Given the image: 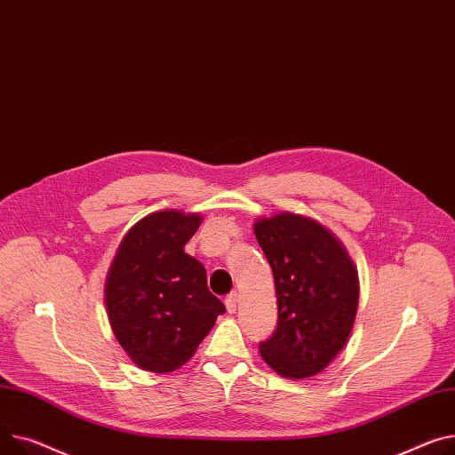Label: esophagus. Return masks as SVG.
I'll return each instance as SVG.
<instances>
[{"mask_svg":"<svg viewBox=\"0 0 455 455\" xmlns=\"http://www.w3.org/2000/svg\"><path fill=\"white\" fill-rule=\"evenodd\" d=\"M237 301H239V294H237V292H230V294L227 296L225 306H227V311H228V313H235Z\"/></svg>","mask_w":455,"mask_h":455,"instance_id":"34e87169","label":"esophagus"}]
</instances>
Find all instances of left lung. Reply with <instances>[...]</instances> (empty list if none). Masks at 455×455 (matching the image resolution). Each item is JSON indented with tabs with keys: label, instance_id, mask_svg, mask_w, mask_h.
Returning <instances> with one entry per match:
<instances>
[{
	"label": "left lung",
	"instance_id": "obj_1",
	"mask_svg": "<svg viewBox=\"0 0 455 455\" xmlns=\"http://www.w3.org/2000/svg\"><path fill=\"white\" fill-rule=\"evenodd\" d=\"M254 234L278 299V325L259 344L261 358L285 379L315 377L351 335L360 289L356 267L335 234L292 212L256 220Z\"/></svg>",
	"mask_w": 455,
	"mask_h": 455
}]
</instances>
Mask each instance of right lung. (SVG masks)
Wrapping results in <instances>:
<instances>
[{
    "label": "right lung",
    "mask_w": 455,
    "mask_h": 455,
    "mask_svg": "<svg viewBox=\"0 0 455 455\" xmlns=\"http://www.w3.org/2000/svg\"><path fill=\"white\" fill-rule=\"evenodd\" d=\"M199 214L154 212L120 241L104 285L116 342L140 370L172 373L194 356L227 309L208 291L206 270L185 252Z\"/></svg>",
    "instance_id": "right-lung-1"
}]
</instances>
